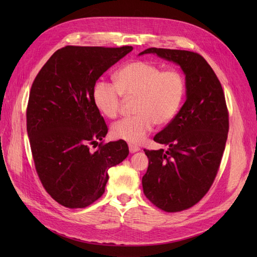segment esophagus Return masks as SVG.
<instances>
[{"label":"esophagus","mask_w":257,"mask_h":257,"mask_svg":"<svg viewBox=\"0 0 257 257\" xmlns=\"http://www.w3.org/2000/svg\"><path fill=\"white\" fill-rule=\"evenodd\" d=\"M128 149H130V152H131V153H135V152L141 150V148H139L138 146L133 145V144H130V145H128Z\"/></svg>","instance_id":"34e87169"}]
</instances>
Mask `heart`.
<instances>
[{
  "label": "heart",
  "instance_id": "1",
  "mask_svg": "<svg viewBox=\"0 0 257 257\" xmlns=\"http://www.w3.org/2000/svg\"><path fill=\"white\" fill-rule=\"evenodd\" d=\"M185 95V79L175 68L162 69L151 62L136 60L120 68L114 83L95 82L92 97L97 109L105 116L119 115L122 97L134 99L133 116L115 122L111 126L113 137L131 144H141L159 125L172 121L182 105Z\"/></svg>",
  "mask_w": 257,
  "mask_h": 257
}]
</instances>
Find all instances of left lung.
Returning a JSON list of instances; mask_svg holds the SVG:
<instances>
[{"mask_svg":"<svg viewBox=\"0 0 257 257\" xmlns=\"http://www.w3.org/2000/svg\"><path fill=\"white\" fill-rule=\"evenodd\" d=\"M181 66L186 100L180 111L153 141L168 145L164 151L144 149L149 166L143 177L146 197L165 212H179L196 205L216 177L227 141L228 109L220 80L197 52L148 48Z\"/></svg>","mask_w":257,"mask_h":257,"instance_id":"left-lung-1","label":"left lung"}]
</instances>
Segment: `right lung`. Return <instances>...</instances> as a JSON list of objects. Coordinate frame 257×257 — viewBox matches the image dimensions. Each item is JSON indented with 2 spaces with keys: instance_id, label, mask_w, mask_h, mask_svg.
<instances>
[{
  "instance_id": "add662e5",
  "label": "right lung",
  "mask_w": 257,
  "mask_h": 257,
  "mask_svg": "<svg viewBox=\"0 0 257 257\" xmlns=\"http://www.w3.org/2000/svg\"><path fill=\"white\" fill-rule=\"evenodd\" d=\"M132 50V46H65L46 62L31 87L27 131L36 173L46 192L66 208H85L97 200L109 179L108 169L128 155L122 139L104 143L108 127L92 90ZM92 144L98 147L94 153Z\"/></svg>"
}]
</instances>
